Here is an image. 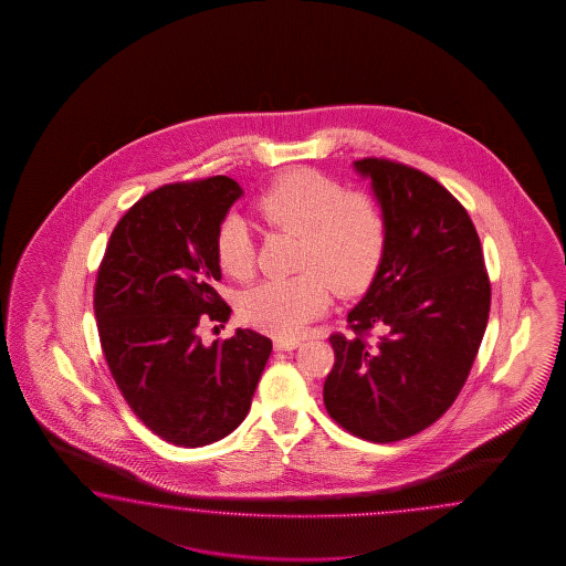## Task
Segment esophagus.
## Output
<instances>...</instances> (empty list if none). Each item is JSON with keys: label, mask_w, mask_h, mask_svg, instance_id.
<instances>
[{"label": "esophagus", "mask_w": 566, "mask_h": 566, "mask_svg": "<svg viewBox=\"0 0 566 566\" xmlns=\"http://www.w3.org/2000/svg\"><path fill=\"white\" fill-rule=\"evenodd\" d=\"M301 342L297 337H275L273 339V348L277 349H295L300 346Z\"/></svg>", "instance_id": "1"}]
</instances>
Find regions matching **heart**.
Wrapping results in <instances>:
<instances>
[{
  "instance_id": "1",
  "label": "heart",
  "mask_w": 566,
  "mask_h": 566,
  "mask_svg": "<svg viewBox=\"0 0 566 566\" xmlns=\"http://www.w3.org/2000/svg\"><path fill=\"white\" fill-rule=\"evenodd\" d=\"M259 217L277 229L300 232L293 277L265 279L242 293L239 312L249 325L279 337L297 336L327 310L332 285L339 295L368 287L385 259L388 227L380 205L310 168L291 169L256 202ZM218 263L230 277H251L253 239L232 214L217 239Z\"/></svg>"
}]
</instances>
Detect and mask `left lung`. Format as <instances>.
<instances>
[{"label":"left lung","mask_w":566,"mask_h":566,"mask_svg":"<svg viewBox=\"0 0 566 566\" xmlns=\"http://www.w3.org/2000/svg\"><path fill=\"white\" fill-rule=\"evenodd\" d=\"M352 166L370 180L388 241L349 310L354 334L329 337L336 361L324 402L349 433L390 443L453 405L485 334L492 291L470 214L439 181L374 157Z\"/></svg>","instance_id":"left-lung-1"}]
</instances>
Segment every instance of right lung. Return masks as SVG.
I'll return each mask as SVG.
<instances>
[{
  "label": "right lung",
  "mask_w": 566,
  "mask_h": 566,
  "mask_svg": "<svg viewBox=\"0 0 566 566\" xmlns=\"http://www.w3.org/2000/svg\"><path fill=\"white\" fill-rule=\"evenodd\" d=\"M242 188L227 176L169 184L120 218L98 269L95 315L120 395L145 427L180 447H205L249 415L271 339L237 327L210 346L205 322H227L218 230Z\"/></svg>",
  "instance_id": "obj_1"
}]
</instances>
